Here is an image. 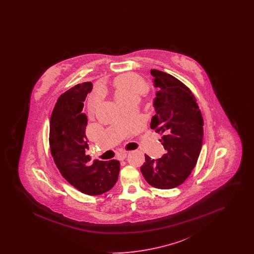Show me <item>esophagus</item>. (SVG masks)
Instances as JSON below:
<instances>
[{"mask_svg":"<svg viewBox=\"0 0 254 254\" xmlns=\"http://www.w3.org/2000/svg\"><path fill=\"white\" fill-rule=\"evenodd\" d=\"M127 156V152H121V153H119L118 155H117V159L118 160H125Z\"/></svg>","mask_w":254,"mask_h":254,"instance_id":"34e87169","label":"esophagus"}]
</instances>
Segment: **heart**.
Here are the masks:
<instances>
[{"label":"heart","mask_w":254,"mask_h":254,"mask_svg":"<svg viewBox=\"0 0 254 254\" xmlns=\"http://www.w3.org/2000/svg\"><path fill=\"white\" fill-rule=\"evenodd\" d=\"M115 95L120 104H124L133 97H139L147 89L145 81L134 74H124L114 82Z\"/></svg>","instance_id":"1"}]
</instances>
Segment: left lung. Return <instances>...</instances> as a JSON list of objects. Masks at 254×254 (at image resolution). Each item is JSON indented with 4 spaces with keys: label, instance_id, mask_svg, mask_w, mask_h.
<instances>
[{
    "label": "left lung",
    "instance_id": "left-lung-1",
    "mask_svg": "<svg viewBox=\"0 0 254 254\" xmlns=\"http://www.w3.org/2000/svg\"><path fill=\"white\" fill-rule=\"evenodd\" d=\"M157 88L156 114L150 127L161 134L166 153L160 159L146 154L141 172L151 187L169 190L180 186L196 166L203 144V117L191 90L168 73L151 69Z\"/></svg>",
    "mask_w": 254,
    "mask_h": 254
}]
</instances>
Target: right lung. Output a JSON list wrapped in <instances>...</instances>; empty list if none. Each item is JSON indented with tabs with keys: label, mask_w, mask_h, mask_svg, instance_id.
<instances>
[{
	"label": "right lung",
	"mask_w": 254,
	"mask_h": 254,
	"mask_svg": "<svg viewBox=\"0 0 254 254\" xmlns=\"http://www.w3.org/2000/svg\"><path fill=\"white\" fill-rule=\"evenodd\" d=\"M92 84L74 85L57 100L50 117V152L62 176L82 193L96 196L109 191L116 184L120 171L117 160L90 163L85 127L87 118L83 113L87 93Z\"/></svg>",
	"instance_id": "obj_1"
}]
</instances>
